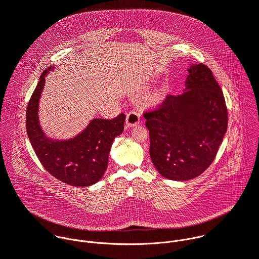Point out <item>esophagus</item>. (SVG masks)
<instances>
[{
    "mask_svg": "<svg viewBox=\"0 0 259 259\" xmlns=\"http://www.w3.org/2000/svg\"><path fill=\"white\" fill-rule=\"evenodd\" d=\"M140 122V115L135 112V110H131L127 114L126 117V126L127 127H133L136 126L137 124H139Z\"/></svg>",
    "mask_w": 259,
    "mask_h": 259,
    "instance_id": "obj_1",
    "label": "esophagus"
}]
</instances>
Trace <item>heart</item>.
<instances>
[{"mask_svg":"<svg viewBox=\"0 0 259 259\" xmlns=\"http://www.w3.org/2000/svg\"><path fill=\"white\" fill-rule=\"evenodd\" d=\"M161 96H162V93H159V94L157 95V100H160V99H161Z\"/></svg>","mask_w":259,"mask_h":259,"instance_id":"heart-1","label":"heart"}]
</instances>
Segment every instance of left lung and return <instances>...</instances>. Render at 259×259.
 <instances>
[{"label":"left lung","mask_w":259,"mask_h":259,"mask_svg":"<svg viewBox=\"0 0 259 259\" xmlns=\"http://www.w3.org/2000/svg\"><path fill=\"white\" fill-rule=\"evenodd\" d=\"M188 71L182 94L168 95L143 114L154 166L177 181L193 179L212 164L228 129L225 96L211 69L191 63Z\"/></svg>","instance_id":"8db88e82"}]
</instances>
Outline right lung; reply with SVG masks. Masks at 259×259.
<instances>
[{
	"mask_svg": "<svg viewBox=\"0 0 259 259\" xmlns=\"http://www.w3.org/2000/svg\"><path fill=\"white\" fill-rule=\"evenodd\" d=\"M53 66L44 70L26 107V132L33 151L43 167L58 180L72 187H89L103 176L115 137L124 130L126 116L112 120L93 119L80 134L67 140L51 139L39 122V100L45 77Z\"/></svg>",
	"mask_w": 259,
	"mask_h": 259,
	"instance_id": "obj_1",
	"label": "right lung"
}]
</instances>
